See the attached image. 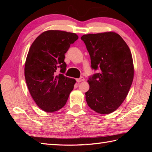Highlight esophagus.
Listing matches in <instances>:
<instances>
[{
	"label": "esophagus",
	"instance_id": "1",
	"mask_svg": "<svg viewBox=\"0 0 152 152\" xmlns=\"http://www.w3.org/2000/svg\"><path fill=\"white\" fill-rule=\"evenodd\" d=\"M84 77H80V78L76 79V82H81L84 81Z\"/></svg>",
	"mask_w": 152,
	"mask_h": 152
}]
</instances>
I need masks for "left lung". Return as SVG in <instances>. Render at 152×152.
I'll return each instance as SVG.
<instances>
[{
    "mask_svg": "<svg viewBox=\"0 0 152 152\" xmlns=\"http://www.w3.org/2000/svg\"><path fill=\"white\" fill-rule=\"evenodd\" d=\"M91 68L100 72L89 76L86 94L88 107L100 114H109L124 101L132 84L134 68L131 51L114 32L84 35Z\"/></svg>",
    "mask_w": 152,
    "mask_h": 152,
    "instance_id": "1",
    "label": "left lung"
}]
</instances>
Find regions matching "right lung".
I'll return each instance as SVG.
<instances>
[{
  "label": "right lung",
  "mask_w": 152,
  "mask_h": 152,
  "mask_svg": "<svg viewBox=\"0 0 152 152\" xmlns=\"http://www.w3.org/2000/svg\"><path fill=\"white\" fill-rule=\"evenodd\" d=\"M78 39L76 33L50 30L36 38L29 50L25 77L35 103L45 112L52 113L66 104L76 80L64 75L65 53ZM61 68V74L57 70Z\"/></svg>",
  "instance_id": "right-lung-1"
}]
</instances>
